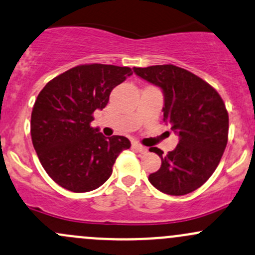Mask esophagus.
<instances>
[{
	"label": "esophagus",
	"mask_w": 255,
	"mask_h": 255,
	"mask_svg": "<svg viewBox=\"0 0 255 255\" xmlns=\"http://www.w3.org/2000/svg\"><path fill=\"white\" fill-rule=\"evenodd\" d=\"M132 146H133V149H135L136 151H139V152H146V151H148V149H146L145 146H143L141 144H139V143H133Z\"/></svg>",
	"instance_id": "esophagus-1"
}]
</instances>
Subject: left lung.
<instances>
[{
    "mask_svg": "<svg viewBox=\"0 0 255 255\" xmlns=\"http://www.w3.org/2000/svg\"><path fill=\"white\" fill-rule=\"evenodd\" d=\"M141 79L163 94V121L178 135V144L161 157V167L149 182L170 195L188 194L205 183L221 160L229 135V114L219 93L191 72L173 64L134 67Z\"/></svg>",
    "mask_w": 255,
    "mask_h": 255,
    "instance_id": "8db88e82",
    "label": "left lung"
}]
</instances>
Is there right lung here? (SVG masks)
I'll return each mask as SVG.
<instances>
[{
	"instance_id": "add662e5",
	"label": "right lung",
	"mask_w": 255,
	"mask_h": 255,
	"mask_svg": "<svg viewBox=\"0 0 255 255\" xmlns=\"http://www.w3.org/2000/svg\"><path fill=\"white\" fill-rule=\"evenodd\" d=\"M132 74L128 67L82 64L53 78L37 95L31 140L42 167L61 187L76 193L99 188L121 151L129 149L126 136L106 138L90 123L112 89Z\"/></svg>"
}]
</instances>
